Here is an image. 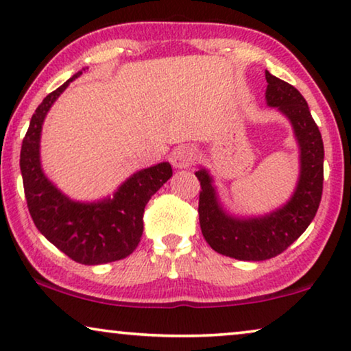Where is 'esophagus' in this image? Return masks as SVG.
<instances>
[{"label": "esophagus", "mask_w": 351, "mask_h": 351, "mask_svg": "<svg viewBox=\"0 0 351 351\" xmlns=\"http://www.w3.org/2000/svg\"><path fill=\"white\" fill-rule=\"evenodd\" d=\"M196 158H198L196 148L190 145H182L172 152L171 162L172 166L177 167V169H185V167H191L195 165Z\"/></svg>", "instance_id": "1"}]
</instances>
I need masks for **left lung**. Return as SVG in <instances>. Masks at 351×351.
<instances>
[{
    "label": "left lung",
    "mask_w": 351,
    "mask_h": 351,
    "mask_svg": "<svg viewBox=\"0 0 351 351\" xmlns=\"http://www.w3.org/2000/svg\"><path fill=\"white\" fill-rule=\"evenodd\" d=\"M265 99L289 118L300 148V176L291 199L262 217L238 219L219 203L213 179L206 169L195 172L201 184L199 225L215 252L238 261H267L286 251L315 219L323 195L324 147L308 104L294 86L265 71Z\"/></svg>",
    "instance_id": "left-lung-1"
}]
</instances>
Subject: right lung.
I'll use <instances>...</instances> for the list:
<instances>
[{"instance_id":"right-lung-1","label":"right lung","mask_w":351,"mask_h":351,"mask_svg":"<svg viewBox=\"0 0 351 351\" xmlns=\"http://www.w3.org/2000/svg\"><path fill=\"white\" fill-rule=\"evenodd\" d=\"M81 73H75L38 105L22 142L21 171L28 210L40 233L71 261L100 265L134 252L143 233L145 206L171 179L172 167L169 162H160L138 171L119 186L113 198L97 203L70 199L47 179L40 161L43 121L56 99Z\"/></svg>"}]
</instances>
